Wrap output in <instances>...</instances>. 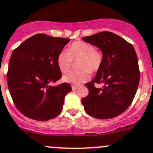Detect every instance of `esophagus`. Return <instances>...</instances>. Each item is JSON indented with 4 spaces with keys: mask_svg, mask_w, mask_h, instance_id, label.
I'll list each match as a JSON object with an SVG mask.
<instances>
[{
    "mask_svg": "<svg viewBox=\"0 0 153 153\" xmlns=\"http://www.w3.org/2000/svg\"><path fill=\"white\" fill-rule=\"evenodd\" d=\"M77 88H78V86H76V85H72V90H77Z\"/></svg>",
    "mask_w": 153,
    "mask_h": 153,
    "instance_id": "obj_1",
    "label": "esophagus"
}]
</instances>
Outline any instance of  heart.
I'll return each instance as SVG.
<instances>
[{
	"label": "heart",
	"instance_id": "1",
	"mask_svg": "<svg viewBox=\"0 0 153 153\" xmlns=\"http://www.w3.org/2000/svg\"><path fill=\"white\" fill-rule=\"evenodd\" d=\"M81 60L78 67L81 70L72 71L63 77L64 82L79 85L88 81L90 72H96L102 64V54L92 44L83 41H77L71 44L67 51L59 54L57 59V66L63 73L70 69L73 60Z\"/></svg>",
	"mask_w": 153,
	"mask_h": 153
}]
</instances>
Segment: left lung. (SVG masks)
Returning <instances> with one entry per match:
<instances>
[{
  "mask_svg": "<svg viewBox=\"0 0 153 153\" xmlns=\"http://www.w3.org/2000/svg\"><path fill=\"white\" fill-rule=\"evenodd\" d=\"M82 39L99 48L103 60L95 78L85 84L89 94L81 103L86 113L93 117H116L129 107L138 87L140 72L135 50L122 37L107 31ZM95 82L103 86L96 88Z\"/></svg>",
  "mask_w": 153,
  "mask_h": 153,
  "instance_id": "1",
  "label": "left lung"
}]
</instances>
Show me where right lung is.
<instances>
[{
  "label": "right lung",
  "instance_id": "obj_1",
  "mask_svg": "<svg viewBox=\"0 0 153 153\" xmlns=\"http://www.w3.org/2000/svg\"><path fill=\"white\" fill-rule=\"evenodd\" d=\"M69 39L36 34L13 51L7 79L13 102L23 115L46 121L63 110L66 95L72 87L67 83L51 84L61 78L57 59Z\"/></svg>",
  "mask_w": 153,
  "mask_h": 153
}]
</instances>
